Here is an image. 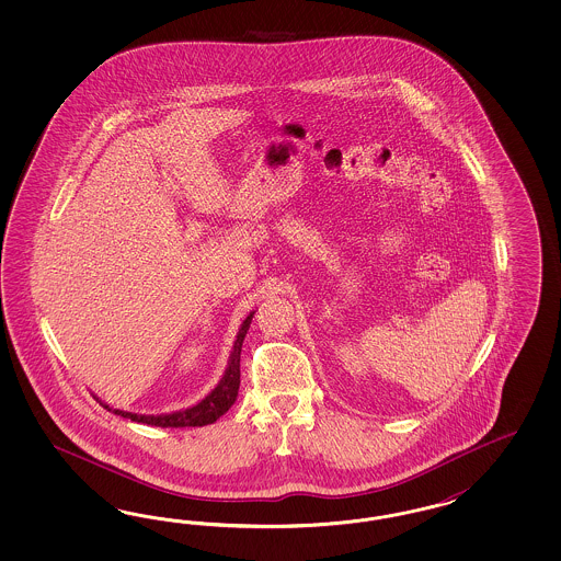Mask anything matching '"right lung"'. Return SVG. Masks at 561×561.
Masks as SVG:
<instances>
[{"mask_svg": "<svg viewBox=\"0 0 561 561\" xmlns=\"http://www.w3.org/2000/svg\"><path fill=\"white\" fill-rule=\"evenodd\" d=\"M253 312H249V317L242 321L238 329L237 340L232 345V352L228 357V366L224 370L220 382L216 385V389L207 392L204 399L195 405L187 409H179V411H170V413H156V415H146V413H134V411H123V409H113L101 401L96 394L94 399L101 403L106 411H113L115 415L127 417L137 424L158 425V427H197V425L214 424L216 420H220L221 415L228 409L234 405L238 397V387H240V350H242V341L253 321Z\"/></svg>", "mask_w": 561, "mask_h": 561, "instance_id": "add662e5", "label": "right lung"}]
</instances>
